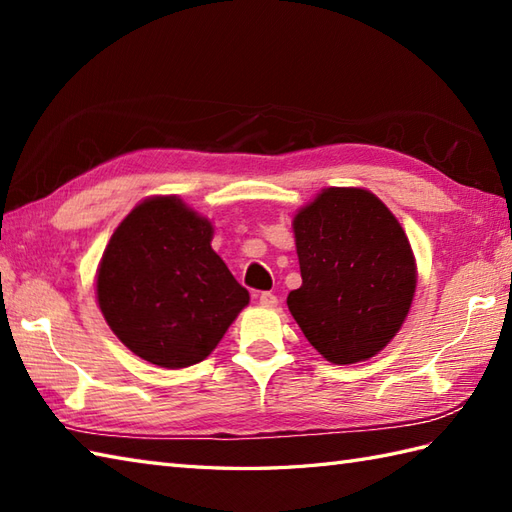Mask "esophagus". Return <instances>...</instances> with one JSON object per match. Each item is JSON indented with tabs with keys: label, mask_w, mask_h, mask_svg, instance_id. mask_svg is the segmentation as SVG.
<instances>
[{
	"label": "esophagus",
	"mask_w": 512,
	"mask_h": 512,
	"mask_svg": "<svg viewBox=\"0 0 512 512\" xmlns=\"http://www.w3.org/2000/svg\"><path fill=\"white\" fill-rule=\"evenodd\" d=\"M259 303H262L264 308H275L277 297L273 295V292H262V295H259Z\"/></svg>",
	"instance_id": "obj_1"
}]
</instances>
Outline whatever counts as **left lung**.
<instances>
[{"label":"left lung","instance_id":"8db88e82","mask_svg":"<svg viewBox=\"0 0 512 512\" xmlns=\"http://www.w3.org/2000/svg\"><path fill=\"white\" fill-rule=\"evenodd\" d=\"M301 288L288 310L334 365L378 354L405 323L416 257L400 222L372 191L330 187L292 220Z\"/></svg>","mask_w":512,"mask_h":512}]
</instances>
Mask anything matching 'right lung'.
<instances>
[{
    "label": "right lung",
    "instance_id": "obj_1",
    "mask_svg": "<svg viewBox=\"0 0 512 512\" xmlns=\"http://www.w3.org/2000/svg\"><path fill=\"white\" fill-rule=\"evenodd\" d=\"M213 226L176 195L136 204L96 270V299L112 332L143 361L178 369L204 361L248 306Z\"/></svg>",
    "mask_w": 512,
    "mask_h": 512
}]
</instances>
